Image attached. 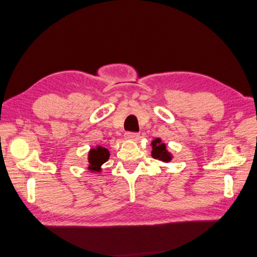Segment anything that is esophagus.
<instances>
[{
    "instance_id": "obj_1",
    "label": "esophagus",
    "mask_w": 257,
    "mask_h": 257,
    "mask_svg": "<svg viewBox=\"0 0 257 257\" xmlns=\"http://www.w3.org/2000/svg\"><path fill=\"white\" fill-rule=\"evenodd\" d=\"M125 138L128 140H132V141H137L140 138V135L137 134V132H126L125 134Z\"/></svg>"
}]
</instances>
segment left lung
Returning <instances> with one entry per match:
<instances>
[{"label":"left lung","mask_w":257,"mask_h":257,"mask_svg":"<svg viewBox=\"0 0 257 257\" xmlns=\"http://www.w3.org/2000/svg\"><path fill=\"white\" fill-rule=\"evenodd\" d=\"M152 145H153V152H152L153 158L164 161V162H169L172 160V156L167 151V146H165L164 143H161L160 139L154 140L152 142Z\"/></svg>","instance_id":"obj_1"}]
</instances>
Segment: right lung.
I'll use <instances>...</instances> for the list:
<instances>
[{"label": "right lung", "mask_w": 257, "mask_h": 257, "mask_svg": "<svg viewBox=\"0 0 257 257\" xmlns=\"http://www.w3.org/2000/svg\"><path fill=\"white\" fill-rule=\"evenodd\" d=\"M110 157L109 151L104 147L97 146L96 148H92L88 153V170L92 172H100L101 165L107 161Z\"/></svg>", "instance_id": "right-lung-1"}]
</instances>
